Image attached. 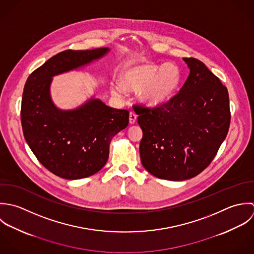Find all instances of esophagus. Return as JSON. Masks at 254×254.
Instances as JSON below:
<instances>
[{
  "instance_id": "1",
  "label": "esophagus",
  "mask_w": 254,
  "mask_h": 254,
  "mask_svg": "<svg viewBox=\"0 0 254 254\" xmlns=\"http://www.w3.org/2000/svg\"><path fill=\"white\" fill-rule=\"evenodd\" d=\"M136 118H137L136 114H135L134 112H130V113H129V124H131V125L135 124Z\"/></svg>"
}]
</instances>
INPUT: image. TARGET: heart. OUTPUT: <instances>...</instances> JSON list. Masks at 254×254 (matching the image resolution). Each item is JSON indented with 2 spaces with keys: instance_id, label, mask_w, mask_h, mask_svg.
<instances>
[{
  "instance_id": "1",
  "label": "heart",
  "mask_w": 254,
  "mask_h": 254,
  "mask_svg": "<svg viewBox=\"0 0 254 254\" xmlns=\"http://www.w3.org/2000/svg\"><path fill=\"white\" fill-rule=\"evenodd\" d=\"M123 83L127 88L139 90L140 99L148 106H159L169 101L178 90L183 79L182 69L174 64L159 66L154 64L131 66L123 72ZM121 82L112 83L111 90L121 97L126 88Z\"/></svg>"
}]
</instances>
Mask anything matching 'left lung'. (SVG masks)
Returning <instances> with one entry per match:
<instances>
[{
	"mask_svg": "<svg viewBox=\"0 0 254 254\" xmlns=\"http://www.w3.org/2000/svg\"><path fill=\"white\" fill-rule=\"evenodd\" d=\"M190 71L180 92L169 101L133 105L143 136V167L156 178L185 181L199 175L213 161L231 123L227 87L201 61L184 58Z\"/></svg>",
	"mask_w": 254,
	"mask_h": 254,
	"instance_id": "1",
	"label": "left lung"
}]
</instances>
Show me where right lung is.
I'll return each mask as SVG.
<instances>
[{
    "label": "right lung",
    "mask_w": 254,
    "mask_h": 254,
    "mask_svg": "<svg viewBox=\"0 0 254 254\" xmlns=\"http://www.w3.org/2000/svg\"><path fill=\"white\" fill-rule=\"evenodd\" d=\"M108 48L65 50L28 76L21 101L24 138L38 161L54 175L78 180L99 172L109 158L112 138L128 125L127 110L91 99L72 111L58 109L50 97L52 76L104 56Z\"/></svg>",
    "instance_id": "obj_1"
}]
</instances>
